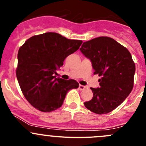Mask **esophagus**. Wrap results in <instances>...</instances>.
Returning a JSON list of instances; mask_svg holds the SVG:
<instances>
[{"label": "esophagus", "mask_w": 146, "mask_h": 146, "mask_svg": "<svg viewBox=\"0 0 146 146\" xmlns=\"http://www.w3.org/2000/svg\"><path fill=\"white\" fill-rule=\"evenodd\" d=\"M85 88H86V87L84 86V85H79V89H80V90H85Z\"/></svg>", "instance_id": "1"}]
</instances>
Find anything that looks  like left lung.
Masks as SVG:
<instances>
[{"instance_id": "obj_1", "label": "left lung", "mask_w": 146, "mask_h": 146, "mask_svg": "<svg viewBox=\"0 0 146 146\" xmlns=\"http://www.w3.org/2000/svg\"><path fill=\"white\" fill-rule=\"evenodd\" d=\"M82 54L90 60L100 88H91L93 98L84 102L98 114L110 112L126 100L133 87L136 66L129 50L112 38L100 36L83 42Z\"/></svg>"}]
</instances>
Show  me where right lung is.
<instances>
[{"label":"right lung","mask_w":146,"mask_h":146,"mask_svg":"<svg viewBox=\"0 0 146 146\" xmlns=\"http://www.w3.org/2000/svg\"><path fill=\"white\" fill-rule=\"evenodd\" d=\"M82 43L46 32L32 36L19 48L17 81L25 98L34 107L43 112L54 111L61 107L70 90L78 88L76 80L57 78L54 73Z\"/></svg>","instance_id":"obj_1"}]
</instances>
